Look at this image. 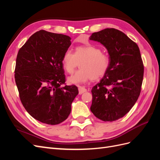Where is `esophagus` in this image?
<instances>
[{
	"instance_id": "34e87169",
	"label": "esophagus",
	"mask_w": 160,
	"mask_h": 160,
	"mask_svg": "<svg viewBox=\"0 0 160 160\" xmlns=\"http://www.w3.org/2000/svg\"><path fill=\"white\" fill-rule=\"evenodd\" d=\"M78 89H79V95H81L82 93H85V92L87 91V89L85 88H83V87H79Z\"/></svg>"
}]
</instances>
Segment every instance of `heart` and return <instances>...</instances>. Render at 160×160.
<instances>
[{"instance_id":"b5f03b06","label":"heart","mask_w":160,"mask_h":160,"mask_svg":"<svg viewBox=\"0 0 160 160\" xmlns=\"http://www.w3.org/2000/svg\"><path fill=\"white\" fill-rule=\"evenodd\" d=\"M81 61V69L67 79L68 83L71 85H80L91 79H98L108 72L110 66L109 57L103 53L99 48L93 45L77 47L74 53L67 50L61 59L63 69L68 73H72L78 62Z\"/></svg>"}]
</instances>
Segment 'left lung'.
<instances>
[{"mask_svg": "<svg viewBox=\"0 0 160 160\" xmlns=\"http://www.w3.org/2000/svg\"><path fill=\"white\" fill-rule=\"evenodd\" d=\"M89 40L108 50L110 66L91 89V112L104 122H113L126 115L136 102L143 77V65L136 43L115 28L93 32Z\"/></svg>", "mask_w": 160, "mask_h": 160, "instance_id": "left-lung-1", "label": "left lung"}]
</instances>
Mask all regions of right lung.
Instances as JSON below:
<instances>
[{"label": "right lung", "instance_id": "obj_1", "mask_svg": "<svg viewBox=\"0 0 160 160\" xmlns=\"http://www.w3.org/2000/svg\"><path fill=\"white\" fill-rule=\"evenodd\" d=\"M71 38L41 30L34 33L18 51L14 78L21 102L33 118L49 125L65 121L79 91L65 85L61 59Z\"/></svg>", "mask_w": 160, "mask_h": 160}]
</instances>
